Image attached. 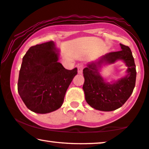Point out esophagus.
<instances>
[{"label":"esophagus","mask_w":149,"mask_h":149,"mask_svg":"<svg viewBox=\"0 0 149 149\" xmlns=\"http://www.w3.org/2000/svg\"><path fill=\"white\" fill-rule=\"evenodd\" d=\"M83 68H84V66L83 65H80L78 66V73L79 74H82Z\"/></svg>","instance_id":"esophagus-1"}]
</instances>
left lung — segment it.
Instances as JSON below:
<instances>
[{
  "mask_svg": "<svg viewBox=\"0 0 149 149\" xmlns=\"http://www.w3.org/2000/svg\"><path fill=\"white\" fill-rule=\"evenodd\" d=\"M121 50L107 54L98 62L83 69L85 82L83 89L86 102L93 109L112 111L122 107L132 95L136 84V70L132 53L128 46L120 44ZM122 59L128 67L127 74L113 84L106 83L98 72L104 62L111 63Z\"/></svg>",
  "mask_w": 149,
  "mask_h": 149,
  "instance_id": "1",
  "label": "left lung"
}]
</instances>
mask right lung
<instances>
[{"mask_svg": "<svg viewBox=\"0 0 149 149\" xmlns=\"http://www.w3.org/2000/svg\"><path fill=\"white\" fill-rule=\"evenodd\" d=\"M54 42L30 47L22 60L17 90L28 109L45 114L60 109L66 90L77 74V68L67 70L58 62Z\"/></svg>", "mask_w": 149, "mask_h": 149, "instance_id": "obj_1", "label": "right lung"}]
</instances>
